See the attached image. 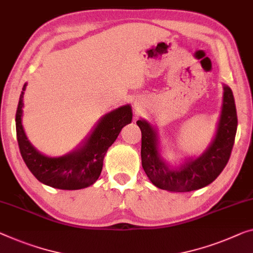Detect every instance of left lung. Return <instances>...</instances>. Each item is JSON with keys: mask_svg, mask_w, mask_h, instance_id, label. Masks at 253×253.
Instances as JSON below:
<instances>
[{"mask_svg": "<svg viewBox=\"0 0 253 253\" xmlns=\"http://www.w3.org/2000/svg\"><path fill=\"white\" fill-rule=\"evenodd\" d=\"M137 124L141 130L142 167L151 183L166 191H194L215 181L230 159L238 129L234 96L230 87L224 86L223 107L212 142L201 156L189 159L177 169H170L162 159L154 127L145 120Z\"/></svg>", "mask_w": 253, "mask_h": 253, "instance_id": "1", "label": "left lung"}]
</instances>
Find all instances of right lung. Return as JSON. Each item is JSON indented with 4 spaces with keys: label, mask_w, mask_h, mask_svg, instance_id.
I'll return each instance as SVG.
<instances>
[{
    "label": "right lung",
    "mask_w": 253,
    "mask_h": 253,
    "mask_svg": "<svg viewBox=\"0 0 253 253\" xmlns=\"http://www.w3.org/2000/svg\"><path fill=\"white\" fill-rule=\"evenodd\" d=\"M22 88L15 113V129L20 154L30 172L38 181L61 190H79L94 184L103 169L107 149L113 145L122 127L132 120L130 105H124L102 118L89 138L77 150L61 157H47L29 142L21 123Z\"/></svg>",
    "instance_id": "obj_1"
}]
</instances>
